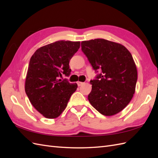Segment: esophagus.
Listing matches in <instances>:
<instances>
[{
    "label": "esophagus",
    "instance_id": "obj_1",
    "mask_svg": "<svg viewBox=\"0 0 158 158\" xmlns=\"http://www.w3.org/2000/svg\"><path fill=\"white\" fill-rule=\"evenodd\" d=\"M77 84H78V86H80V85H82V84H84V82H77Z\"/></svg>",
    "mask_w": 158,
    "mask_h": 158
}]
</instances>
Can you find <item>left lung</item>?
<instances>
[{
	"label": "left lung",
	"instance_id": "left-lung-1",
	"mask_svg": "<svg viewBox=\"0 0 158 158\" xmlns=\"http://www.w3.org/2000/svg\"><path fill=\"white\" fill-rule=\"evenodd\" d=\"M82 51L98 74L91 80V105L100 113L112 116L130 103L135 92L137 69L125 46L104 39L81 43Z\"/></svg>",
	"mask_w": 158,
	"mask_h": 158
}]
</instances>
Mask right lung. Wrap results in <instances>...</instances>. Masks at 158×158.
<instances>
[{"label":"right lung","instance_id":"right-lung-1","mask_svg":"<svg viewBox=\"0 0 158 158\" xmlns=\"http://www.w3.org/2000/svg\"><path fill=\"white\" fill-rule=\"evenodd\" d=\"M80 41H58L38 49L30 60L25 91L32 106L47 118L58 117L77 89V84L59 79L69 76V62Z\"/></svg>","mask_w":158,"mask_h":158}]
</instances>
